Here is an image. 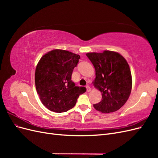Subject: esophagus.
Masks as SVG:
<instances>
[{"mask_svg":"<svg viewBox=\"0 0 158 158\" xmlns=\"http://www.w3.org/2000/svg\"><path fill=\"white\" fill-rule=\"evenodd\" d=\"M86 89H87V92H90V91H91V88H90L89 85H86Z\"/></svg>","mask_w":158,"mask_h":158,"instance_id":"esophagus-1","label":"esophagus"}]
</instances>
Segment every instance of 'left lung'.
Here are the masks:
<instances>
[{
	"label": "left lung",
	"mask_w": 158,
	"mask_h": 158,
	"mask_svg": "<svg viewBox=\"0 0 158 158\" xmlns=\"http://www.w3.org/2000/svg\"><path fill=\"white\" fill-rule=\"evenodd\" d=\"M88 58L95 70L94 86L102 99L94 108L103 113L117 111L127 102L132 89V76L126 59L117 52H88Z\"/></svg>",
	"instance_id": "left-lung-1"
}]
</instances>
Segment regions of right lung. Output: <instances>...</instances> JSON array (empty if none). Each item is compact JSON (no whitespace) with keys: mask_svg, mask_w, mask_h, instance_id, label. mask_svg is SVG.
Instances as JSON below:
<instances>
[{"mask_svg":"<svg viewBox=\"0 0 158 158\" xmlns=\"http://www.w3.org/2000/svg\"><path fill=\"white\" fill-rule=\"evenodd\" d=\"M80 56L70 51L55 49L43 56L35 73V83L42 103L51 111L63 113L73 108L85 87L71 80Z\"/></svg>","mask_w":158,"mask_h":158,"instance_id":"right-lung-1","label":"right lung"}]
</instances>
